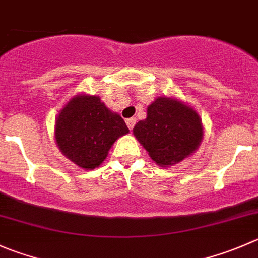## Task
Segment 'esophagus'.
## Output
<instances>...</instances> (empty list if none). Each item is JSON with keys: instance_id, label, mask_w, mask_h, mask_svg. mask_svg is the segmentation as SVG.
I'll list each match as a JSON object with an SVG mask.
<instances>
[{"instance_id": "34e87169", "label": "esophagus", "mask_w": 258, "mask_h": 258, "mask_svg": "<svg viewBox=\"0 0 258 258\" xmlns=\"http://www.w3.org/2000/svg\"><path fill=\"white\" fill-rule=\"evenodd\" d=\"M136 121H137V119H136V118H134V117H132V118L126 119L127 127H128L130 130H132V128H134V127H135V124H136Z\"/></svg>"}]
</instances>
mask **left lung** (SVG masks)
I'll use <instances>...</instances> for the list:
<instances>
[{"instance_id": "left-lung-1", "label": "left lung", "mask_w": 258, "mask_h": 258, "mask_svg": "<svg viewBox=\"0 0 258 258\" xmlns=\"http://www.w3.org/2000/svg\"><path fill=\"white\" fill-rule=\"evenodd\" d=\"M135 136L160 166L176 164L196 151L203 127L194 109L160 97L147 108V118L136 123Z\"/></svg>"}]
</instances>
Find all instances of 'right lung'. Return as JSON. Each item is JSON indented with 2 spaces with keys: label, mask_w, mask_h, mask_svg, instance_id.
<instances>
[{
  "label": "right lung",
  "mask_w": 258,
  "mask_h": 258,
  "mask_svg": "<svg viewBox=\"0 0 258 258\" xmlns=\"http://www.w3.org/2000/svg\"><path fill=\"white\" fill-rule=\"evenodd\" d=\"M128 134L123 118L96 96L74 97L57 116L55 140L61 152L83 169L99 166L119 136Z\"/></svg>",
  "instance_id": "add662e5"
}]
</instances>
